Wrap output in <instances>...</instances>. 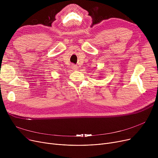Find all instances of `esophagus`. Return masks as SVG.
Instances as JSON below:
<instances>
[{
    "mask_svg": "<svg viewBox=\"0 0 158 158\" xmlns=\"http://www.w3.org/2000/svg\"><path fill=\"white\" fill-rule=\"evenodd\" d=\"M72 69L74 70H77L78 69V66H77V65L73 64V65H72Z\"/></svg>",
    "mask_w": 158,
    "mask_h": 158,
    "instance_id": "esophagus-1",
    "label": "esophagus"
}]
</instances>
